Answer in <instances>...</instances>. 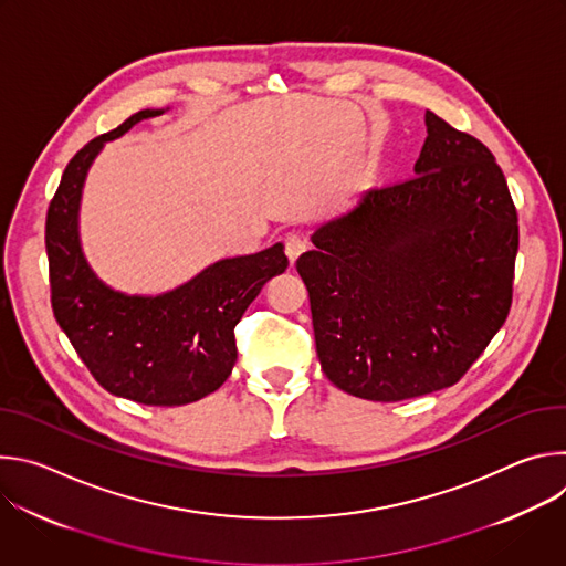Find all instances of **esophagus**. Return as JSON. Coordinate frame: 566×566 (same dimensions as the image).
Instances as JSON below:
<instances>
[{"instance_id": "esophagus-1", "label": "esophagus", "mask_w": 566, "mask_h": 566, "mask_svg": "<svg viewBox=\"0 0 566 566\" xmlns=\"http://www.w3.org/2000/svg\"><path fill=\"white\" fill-rule=\"evenodd\" d=\"M308 249V241L304 234L300 232H289L286 234V255L291 262H295L304 251Z\"/></svg>"}]
</instances>
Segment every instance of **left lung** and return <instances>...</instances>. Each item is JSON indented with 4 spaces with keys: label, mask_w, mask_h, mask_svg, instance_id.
Listing matches in <instances>:
<instances>
[{
    "label": "left lung",
    "mask_w": 566,
    "mask_h": 566,
    "mask_svg": "<svg viewBox=\"0 0 566 566\" xmlns=\"http://www.w3.org/2000/svg\"><path fill=\"white\" fill-rule=\"evenodd\" d=\"M408 181L371 188L297 260L327 378L367 400L454 385L506 322L517 212L491 149L426 112Z\"/></svg>",
    "instance_id": "obj_1"
}]
</instances>
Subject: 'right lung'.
Segmentation results:
<instances>
[{"mask_svg": "<svg viewBox=\"0 0 566 566\" xmlns=\"http://www.w3.org/2000/svg\"><path fill=\"white\" fill-rule=\"evenodd\" d=\"M166 112L143 109L69 160L46 212V255L53 315L94 378L114 396L172 408L223 385L237 360V322L262 286L286 271L289 258L277 241L255 255L223 258L158 295H129L96 275L80 241L90 168L105 143Z\"/></svg>", "mask_w": 566, "mask_h": 566, "instance_id": "add662e5", "label": "right lung"}]
</instances>
